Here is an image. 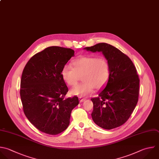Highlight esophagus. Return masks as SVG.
Listing matches in <instances>:
<instances>
[{
	"label": "esophagus",
	"mask_w": 159,
	"mask_h": 159,
	"mask_svg": "<svg viewBox=\"0 0 159 159\" xmlns=\"http://www.w3.org/2000/svg\"><path fill=\"white\" fill-rule=\"evenodd\" d=\"M79 99H80V102H84V101H86V99H85V98H81V97H80V98H79Z\"/></svg>",
	"instance_id": "34e87169"
}]
</instances>
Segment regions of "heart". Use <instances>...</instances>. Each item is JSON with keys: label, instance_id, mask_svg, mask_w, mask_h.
I'll use <instances>...</instances> for the list:
<instances>
[{"label": "heart", "instance_id": "heart-1", "mask_svg": "<svg viewBox=\"0 0 159 159\" xmlns=\"http://www.w3.org/2000/svg\"><path fill=\"white\" fill-rule=\"evenodd\" d=\"M73 68L65 65L61 71L64 81L70 86L76 85L82 76L83 83L71 90V93L80 97L87 96L96 88L99 89L107 83L110 75V65L104 57L85 56L72 62Z\"/></svg>", "mask_w": 159, "mask_h": 159}]
</instances>
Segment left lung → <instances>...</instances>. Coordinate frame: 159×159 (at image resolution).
Here are the masks:
<instances>
[{
  "instance_id": "left-lung-1",
  "label": "left lung",
  "mask_w": 159,
  "mask_h": 159,
  "mask_svg": "<svg viewBox=\"0 0 159 159\" xmlns=\"http://www.w3.org/2000/svg\"><path fill=\"white\" fill-rule=\"evenodd\" d=\"M84 49L102 52L110 65V75L104 88L91 99L93 121L105 129L122 125L130 117L139 99V78L131 60L117 48L98 43Z\"/></svg>"
}]
</instances>
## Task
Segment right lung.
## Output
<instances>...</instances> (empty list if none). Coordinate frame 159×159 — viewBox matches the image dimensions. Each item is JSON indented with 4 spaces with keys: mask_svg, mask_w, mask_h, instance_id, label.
I'll use <instances>...</instances> for the list:
<instances>
[{
    "mask_svg": "<svg viewBox=\"0 0 159 159\" xmlns=\"http://www.w3.org/2000/svg\"><path fill=\"white\" fill-rule=\"evenodd\" d=\"M75 51L50 47L34 55L22 75L20 94L25 115L39 130L50 135L64 131L71 111L79 104L77 96L65 98L68 88L61 71Z\"/></svg>",
    "mask_w": 159,
    "mask_h": 159,
    "instance_id": "obj_1",
    "label": "right lung"
}]
</instances>
